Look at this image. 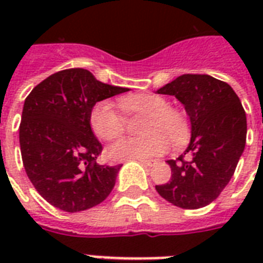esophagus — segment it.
I'll return each mask as SVG.
<instances>
[{"mask_svg":"<svg viewBox=\"0 0 263 263\" xmlns=\"http://www.w3.org/2000/svg\"><path fill=\"white\" fill-rule=\"evenodd\" d=\"M140 162V164L142 165H144V166H148V168H150V166H154V165H156V161H153V160H138Z\"/></svg>","mask_w":263,"mask_h":263,"instance_id":"obj_1","label":"esophagus"}]
</instances>
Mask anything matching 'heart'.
I'll list each match as a JSON object with an SVG mask.
<instances>
[{"label": "heart", "mask_w": 263, "mask_h": 263, "mask_svg": "<svg viewBox=\"0 0 263 263\" xmlns=\"http://www.w3.org/2000/svg\"><path fill=\"white\" fill-rule=\"evenodd\" d=\"M117 105L127 116H143L139 134L144 136L123 139L107 150L113 161L148 160L166 152L171 143L177 146L188 138V120L183 111L168 106L164 97L147 92L124 95ZM92 131L99 139L111 142L125 132V120L113 103L101 101L95 103L90 115Z\"/></svg>", "instance_id": "heart-1"}]
</instances>
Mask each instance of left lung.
I'll list each match as a JSON object with an SVG mask.
<instances>
[{
  "instance_id": "obj_1",
  "label": "left lung",
  "mask_w": 263,
  "mask_h": 263,
  "mask_svg": "<svg viewBox=\"0 0 263 263\" xmlns=\"http://www.w3.org/2000/svg\"><path fill=\"white\" fill-rule=\"evenodd\" d=\"M157 92L175 95L191 123L187 150L166 161L172 177L157 192L177 208H204L227 187L245 152V109L228 83L209 75H181Z\"/></svg>"
}]
</instances>
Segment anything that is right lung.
<instances>
[{
  "label": "right lung",
  "instance_id": "obj_1",
  "mask_svg": "<svg viewBox=\"0 0 263 263\" xmlns=\"http://www.w3.org/2000/svg\"><path fill=\"white\" fill-rule=\"evenodd\" d=\"M128 88L99 82L83 68L53 73L24 101L18 128L26 173L39 195L68 213L106 199L121 165L97 164L102 144L91 129L97 102Z\"/></svg>",
  "mask_w": 263,
  "mask_h": 263
}]
</instances>
